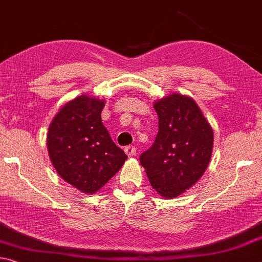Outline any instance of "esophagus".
Returning <instances> with one entry per match:
<instances>
[{
    "label": "esophagus",
    "mask_w": 262,
    "mask_h": 262,
    "mask_svg": "<svg viewBox=\"0 0 262 262\" xmlns=\"http://www.w3.org/2000/svg\"><path fill=\"white\" fill-rule=\"evenodd\" d=\"M124 152L127 154V156H128V157L135 156V154H136V149H135V147H134V146H128V147L124 148Z\"/></svg>",
    "instance_id": "34e87169"
}]
</instances>
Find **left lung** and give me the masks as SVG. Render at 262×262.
<instances>
[{
  "mask_svg": "<svg viewBox=\"0 0 262 262\" xmlns=\"http://www.w3.org/2000/svg\"><path fill=\"white\" fill-rule=\"evenodd\" d=\"M159 133L140 157L157 194L172 199L199 181L210 163L213 130L196 101L171 93L154 102Z\"/></svg>",
  "mask_w": 262,
  "mask_h": 262,
  "instance_id": "8db88e82",
  "label": "left lung"
}]
</instances>
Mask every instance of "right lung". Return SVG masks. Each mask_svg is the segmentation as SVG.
<instances>
[{
	"instance_id": "right-lung-1",
	"label": "right lung",
	"mask_w": 262,
	"mask_h": 262,
	"mask_svg": "<svg viewBox=\"0 0 262 262\" xmlns=\"http://www.w3.org/2000/svg\"><path fill=\"white\" fill-rule=\"evenodd\" d=\"M105 103L79 95L61 107L48 130V152L58 175L86 194L100 190L127 160L101 121Z\"/></svg>"
}]
</instances>
